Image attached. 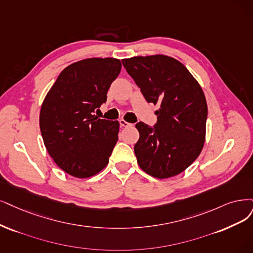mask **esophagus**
<instances>
[{
    "label": "esophagus",
    "mask_w": 253,
    "mask_h": 253,
    "mask_svg": "<svg viewBox=\"0 0 253 253\" xmlns=\"http://www.w3.org/2000/svg\"><path fill=\"white\" fill-rule=\"evenodd\" d=\"M120 125L121 127H128V126H131L132 124L128 123V122H126L125 120H120Z\"/></svg>",
    "instance_id": "obj_1"
}]
</instances>
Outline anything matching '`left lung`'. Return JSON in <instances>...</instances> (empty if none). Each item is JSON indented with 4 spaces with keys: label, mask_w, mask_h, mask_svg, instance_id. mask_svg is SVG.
Listing matches in <instances>:
<instances>
[{
    "label": "left lung",
    "mask_w": 253,
    "mask_h": 253,
    "mask_svg": "<svg viewBox=\"0 0 253 253\" xmlns=\"http://www.w3.org/2000/svg\"><path fill=\"white\" fill-rule=\"evenodd\" d=\"M149 103L158 105L154 127L135 125L138 166L158 179L180 174L199 156L205 142L208 104L198 81L184 65L166 55L122 60Z\"/></svg>",
    "instance_id": "8db88e82"
}]
</instances>
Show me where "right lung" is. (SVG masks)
Returning <instances> with one entry per match:
<instances>
[{
  "label": "right lung",
  "mask_w": 253,
  "mask_h": 253,
  "mask_svg": "<svg viewBox=\"0 0 253 253\" xmlns=\"http://www.w3.org/2000/svg\"><path fill=\"white\" fill-rule=\"evenodd\" d=\"M116 58H87L70 64L42 102L40 127L43 144L61 170L88 178L108 165L118 142V121L93 112L106 102L107 91L121 72Z\"/></svg>",
  "instance_id": "1"
}]
</instances>
